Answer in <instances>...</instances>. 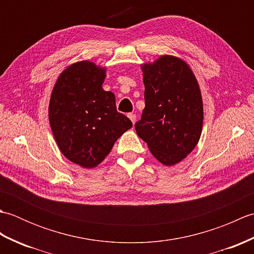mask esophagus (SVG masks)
Here are the masks:
<instances>
[{"label":"esophagus","instance_id":"esophagus-1","mask_svg":"<svg viewBox=\"0 0 254 254\" xmlns=\"http://www.w3.org/2000/svg\"><path fill=\"white\" fill-rule=\"evenodd\" d=\"M127 117H128V119H130V120L133 122V124L136 122V116L134 115V113H128Z\"/></svg>","mask_w":254,"mask_h":254}]
</instances>
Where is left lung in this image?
<instances>
[{
  "instance_id": "8db88e82",
  "label": "left lung",
  "mask_w": 254,
  "mask_h": 254,
  "mask_svg": "<svg viewBox=\"0 0 254 254\" xmlns=\"http://www.w3.org/2000/svg\"><path fill=\"white\" fill-rule=\"evenodd\" d=\"M145 108L135 124L137 135L166 166L185 159L196 146L203 127L201 90L181 59L161 56L142 65Z\"/></svg>"
}]
</instances>
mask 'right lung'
Instances as JSON below:
<instances>
[{"label":"right lung","mask_w":254,"mask_h":254,"mask_svg":"<svg viewBox=\"0 0 254 254\" xmlns=\"http://www.w3.org/2000/svg\"><path fill=\"white\" fill-rule=\"evenodd\" d=\"M106 67L89 61L66 67L57 79L49 104V122L61 153L83 168H94L117 139L132 127L117 111L116 97L102 84Z\"/></svg>","instance_id":"add662e5"}]
</instances>
